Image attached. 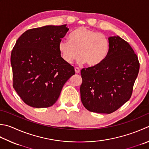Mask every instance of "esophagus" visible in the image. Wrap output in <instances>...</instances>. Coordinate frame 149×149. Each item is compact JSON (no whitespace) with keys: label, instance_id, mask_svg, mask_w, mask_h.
Listing matches in <instances>:
<instances>
[{"label":"esophagus","instance_id":"obj_1","mask_svg":"<svg viewBox=\"0 0 149 149\" xmlns=\"http://www.w3.org/2000/svg\"><path fill=\"white\" fill-rule=\"evenodd\" d=\"M75 72L76 74H79L80 73V69L78 67H75Z\"/></svg>","mask_w":149,"mask_h":149}]
</instances>
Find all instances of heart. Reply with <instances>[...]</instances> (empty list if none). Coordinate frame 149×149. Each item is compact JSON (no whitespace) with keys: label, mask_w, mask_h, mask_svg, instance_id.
Wrapping results in <instances>:
<instances>
[{"label":"heart","mask_w":149,"mask_h":149,"mask_svg":"<svg viewBox=\"0 0 149 149\" xmlns=\"http://www.w3.org/2000/svg\"><path fill=\"white\" fill-rule=\"evenodd\" d=\"M69 40H61L58 45L61 57L68 64H71L79 55L78 63H86L89 66H95L103 63L109 54L108 38L84 26L75 28Z\"/></svg>","instance_id":"b5f03b06"}]
</instances>
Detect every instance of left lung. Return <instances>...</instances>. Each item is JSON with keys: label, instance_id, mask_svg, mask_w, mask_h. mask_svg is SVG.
Here are the masks:
<instances>
[{"label": "left lung", "instance_id": "1", "mask_svg": "<svg viewBox=\"0 0 149 149\" xmlns=\"http://www.w3.org/2000/svg\"><path fill=\"white\" fill-rule=\"evenodd\" d=\"M109 41L103 62L81 70V100L92 112L112 113L129 101L139 73L138 58L129 44L119 36L109 37Z\"/></svg>", "mask_w": 149, "mask_h": 149}]
</instances>
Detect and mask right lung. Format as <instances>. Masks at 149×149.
I'll return each instance as SVG.
<instances>
[{"mask_svg": "<svg viewBox=\"0 0 149 149\" xmlns=\"http://www.w3.org/2000/svg\"><path fill=\"white\" fill-rule=\"evenodd\" d=\"M68 30L66 24L30 29L16 41L11 54L13 86L28 105L52 106L64 84L75 74L74 68L63 60L58 49Z\"/></svg>", "mask_w": 149, "mask_h": 149, "instance_id": "add662e5", "label": "right lung"}]
</instances>
